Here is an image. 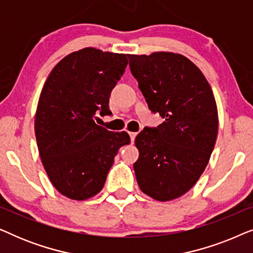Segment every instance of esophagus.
Segmentation results:
<instances>
[{"label":"esophagus","instance_id":"1","mask_svg":"<svg viewBox=\"0 0 253 253\" xmlns=\"http://www.w3.org/2000/svg\"><path fill=\"white\" fill-rule=\"evenodd\" d=\"M130 134V138H131V141H134V138H136V136H137V132H130L129 133Z\"/></svg>","mask_w":253,"mask_h":253}]
</instances>
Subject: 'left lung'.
Here are the masks:
<instances>
[{"mask_svg": "<svg viewBox=\"0 0 253 253\" xmlns=\"http://www.w3.org/2000/svg\"><path fill=\"white\" fill-rule=\"evenodd\" d=\"M127 57L148 108L165 119L136 137L134 174L145 195L168 202L188 192L209 164L219 127L216 102L188 57L170 51Z\"/></svg>", "mask_w": 253, "mask_h": 253, "instance_id": "left-lung-1", "label": "left lung"}]
</instances>
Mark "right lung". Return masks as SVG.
<instances>
[{"mask_svg": "<svg viewBox=\"0 0 253 253\" xmlns=\"http://www.w3.org/2000/svg\"><path fill=\"white\" fill-rule=\"evenodd\" d=\"M127 65L126 54L87 47L69 54L50 71L38 102L34 131L51 184L61 195L86 200L101 191L126 131L95 124L110 115V92Z\"/></svg>", "mask_w": 253, "mask_h": 253, "instance_id": "1", "label": "right lung"}]
</instances>
